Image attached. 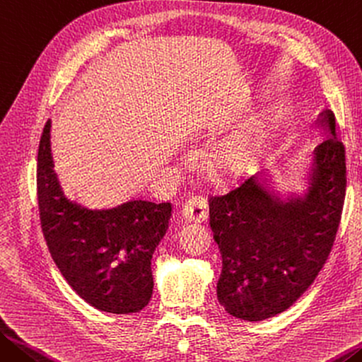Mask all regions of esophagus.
<instances>
[{
    "instance_id": "esophagus-1",
    "label": "esophagus",
    "mask_w": 362,
    "mask_h": 362,
    "mask_svg": "<svg viewBox=\"0 0 362 362\" xmlns=\"http://www.w3.org/2000/svg\"><path fill=\"white\" fill-rule=\"evenodd\" d=\"M182 216L192 223L205 221L209 218V204L204 195H191L182 206Z\"/></svg>"
}]
</instances>
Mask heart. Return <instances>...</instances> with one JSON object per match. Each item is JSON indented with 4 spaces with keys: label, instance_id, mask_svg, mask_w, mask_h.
Returning a JSON list of instances; mask_svg holds the SVG:
<instances>
[{
    "label": "heart",
    "instance_id": "b5f03b06",
    "mask_svg": "<svg viewBox=\"0 0 362 362\" xmlns=\"http://www.w3.org/2000/svg\"><path fill=\"white\" fill-rule=\"evenodd\" d=\"M266 141L268 129L264 125H245L235 129L213 152V167L226 176L245 175L257 163Z\"/></svg>",
    "mask_w": 362,
    "mask_h": 362
}]
</instances>
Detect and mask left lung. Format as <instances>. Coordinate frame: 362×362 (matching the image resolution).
Here are the masks:
<instances>
[{
	"mask_svg": "<svg viewBox=\"0 0 362 362\" xmlns=\"http://www.w3.org/2000/svg\"><path fill=\"white\" fill-rule=\"evenodd\" d=\"M321 115L329 134L315 149L305 197L281 200L250 177L209 199L223 258L218 301L230 316L253 322L288 310L327 262L345 204L346 165L334 114Z\"/></svg>",
	"mask_w": 362,
	"mask_h": 362,
	"instance_id": "1",
	"label": "left lung"
}]
</instances>
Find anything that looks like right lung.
<instances>
[{"instance_id":"obj_1","label":"right lung","mask_w":362,"mask_h":362,"mask_svg":"<svg viewBox=\"0 0 362 362\" xmlns=\"http://www.w3.org/2000/svg\"><path fill=\"white\" fill-rule=\"evenodd\" d=\"M51 120L38 147L37 195L41 230L61 274L96 310L129 315L152 297L151 259L163 239L171 204L133 199L90 209L64 194L51 156Z\"/></svg>"}]
</instances>
